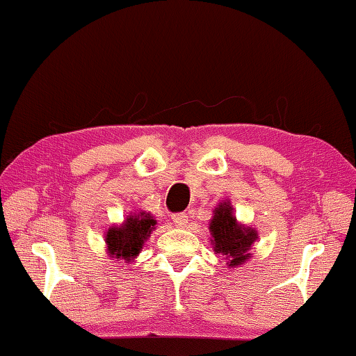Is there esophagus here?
Masks as SVG:
<instances>
[{
    "instance_id": "34e87169",
    "label": "esophagus",
    "mask_w": 356,
    "mask_h": 356,
    "mask_svg": "<svg viewBox=\"0 0 356 356\" xmlns=\"http://www.w3.org/2000/svg\"><path fill=\"white\" fill-rule=\"evenodd\" d=\"M172 221H174V225H176L177 227H185L186 222H188V216H186V213H184V212L174 213L172 215Z\"/></svg>"
}]
</instances>
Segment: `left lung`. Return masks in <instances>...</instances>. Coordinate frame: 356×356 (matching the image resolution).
Returning a JSON list of instances; mask_svg holds the SVG:
<instances>
[{"label": "left lung", "instance_id": "1", "mask_svg": "<svg viewBox=\"0 0 356 356\" xmlns=\"http://www.w3.org/2000/svg\"><path fill=\"white\" fill-rule=\"evenodd\" d=\"M210 232L213 237V250L227 257L229 267L246 262L251 245L257 238L254 229L238 225L229 202H221L215 209L213 218L210 221Z\"/></svg>", "mask_w": 356, "mask_h": 356}]
</instances>
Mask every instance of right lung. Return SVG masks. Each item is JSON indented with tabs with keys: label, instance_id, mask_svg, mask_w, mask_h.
Masks as SVG:
<instances>
[{
	"label": "right lung",
	"instance_id": "add662e5",
	"mask_svg": "<svg viewBox=\"0 0 356 356\" xmlns=\"http://www.w3.org/2000/svg\"><path fill=\"white\" fill-rule=\"evenodd\" d=\"M156 221L149 213L141 212L140 215L129 216L120 227H110L106 232V245L110 254L122 257V259H134L140 254L144 242L150 236Z\"/></svg>",
	"mask_w": 356,
	"mask_h": 356
}]
</instances>
